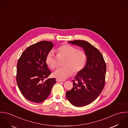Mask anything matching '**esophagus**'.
I'll return each instance as SVG.
<instances>
[{
	"label": "esophagus",
	"instance_id": "34e87169",
	"mask_svg": "<svg viewBox=\"0 0 128 128\" xmlns=\"http://www.w3.org/2000/svg\"><path fill=\"white\" fill-rule=\"evenodd\" d=\"M56 80L57 82H64L65 80H60V79H59V78H56Z\"/></svg>",
	"mask_w": 128,
	"mask_h": 128
}]
</instances>
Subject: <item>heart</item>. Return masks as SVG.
<instances>
[{"mask_svg":"<svg viewBox=\"0 0 128 128\" xmlns=\"http://www.w3.org/2000/svg\"><path fill=\"white\" fill-rule=\"evenodd\" d=\"M57 52L60 55L66 57L63 63L64 67L57 69L52 74L54 77L63 80L69 77L72 74H77L84 67L87 56L84 51L68 44H64L59 46ZM46 63L49 68L53 70L55 67L54 52L50 51L46 57Z\"/></svg>","mask_w":128,"mask_h":128,"instance_id":"1","label":"heart"}]
</instances>
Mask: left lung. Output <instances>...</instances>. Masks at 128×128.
<instances>
[{"label":"left lung","mask_w":128,"mask_h":128,"mask_svg":"<svg viewBox=\"0 0 128 128\" xmlns=\"http://www.w3.org/2000/svg\"><path fill=\"white\" fill-rule=\"evenodd\" d=\"M68 42L82 48L86 54L87 61L84 69L74 78L73 88L66 92V96L75 106H86L94 102L102 92L105 85L106 63L101 52L88 42L80 40Z\"/></svg>","instance_id":"obj_1"}]
</instances>
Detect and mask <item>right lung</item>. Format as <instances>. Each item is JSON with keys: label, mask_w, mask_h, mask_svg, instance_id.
Returning <instances> with one entry per match:
<instances>
[{"label": "right lung", "mask_w": 128, "mask_h": 128, "mask_svg": "<svg viewBox=\"0 0 128 128\" xmlns=\"http://www.w3.org/2000/svg\"><path fill=\"white\" fill-rule=\"evenodd\" d=\"M53 46L51 42H40L26 48L18 60L17 83L21 94L28 101L44 102L56 83L55 78L42 82L51 74L46 63V57Z\"/></svg>", "instance_id": "right-lung-1"}]
</instances>
